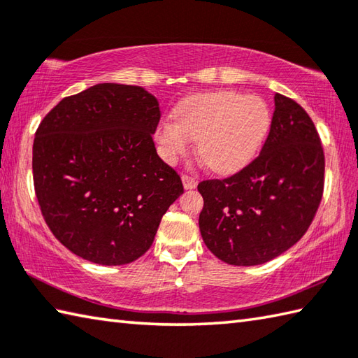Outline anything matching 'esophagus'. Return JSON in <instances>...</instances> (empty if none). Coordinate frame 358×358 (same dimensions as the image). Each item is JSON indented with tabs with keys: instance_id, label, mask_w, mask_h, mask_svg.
Listing matches in <instances>:
<instances>
[{
	"instance_id": "obj_1",
	"label": "esophagus",
	"mask_w": 358,
	"mask_h": 358,
	"mask_svg": "<svg viewBox=\"0 0 358 358\" xmlns=\"http://www.w3.org/2000/svg\"><path fill=\"white\" fill-rule=\"evenodd\" d=\"M181 181H183V186H185V189H194V187L197 186V180L194 178V177H191V175H183V177H181Z\"/></svg>"
}]
</instances>
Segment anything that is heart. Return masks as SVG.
Masks as SVG:
<instances>
[{
  "mask_svg": "<svg viewBox=\"0 0 358 358\" xmlns=\"http://www.w3.org/2000/svg\"><path fill=\"white\" fill-rule=\"evenodd\" d=\"M159 122L155 139L167 162H175L197 139V153L211 171L233 173L255 157L269 131L268 105L255 95L214 90L187 96Z\"/></svg>",
  "mask_w": 358,
  "mask_h": 358,
  "instance_id": "b5f03b06",
  "label": "heart"
}]
</instances>
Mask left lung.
<instances>
[{
	"label": "left lung",
	"instance_id": "1",
	"mask_svg": "<svg viewBox=\"0 0 358 358\" xmlns=\"http://www.w3.org/2000/svg\"><path fill=\"white\" fill-rule=\"evenodd\" d=\"M262 153L224 180H205L199 216L201 238L233 266L271 262L301 239L321 203L324 150L313 120L288 96L275 94Z\"/></svg>",
	"mask_w": 358,
	"mask_h": 358
}]
</instances>
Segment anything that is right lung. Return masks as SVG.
Segmentation results:
<instances>
[{
    "mask_svg": "<svg viewBox=\"0 0 358 358\" xmlns=\"http://www.w3.org/2000/svg\"><path fill=\"white\" fill-rule=\"evenodd\" d=\"M159 117L145 89L114 83L66 96L43 117L32 145L36 196L50 230L75 255L119 266L150 249L183 194L155 148Z\"/></svg>",
    "mask_w": 358,
    "mask_h": 358,
    "instance_id": "1",
    "label": "right lung"
}]
</instances>
